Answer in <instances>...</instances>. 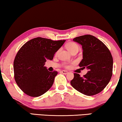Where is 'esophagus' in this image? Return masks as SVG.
<instances>
[{
  "label": "esophagus",
  "mask_w": 122,
  "mask_h": 122,
  "mask_svg": "<svg viewBox=\"0 0 122 122\" xmlns=\"http://www.w3.org/2000/svg\"><path fill=\"white\" fill-rule=\"evenodd\" d=\"M61 73H62L63 74H66L68 73V72H67V71H64V70L61 71Z\"/></svg>",
  "instance_id": "esophagus-1"
}]
</instances>
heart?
Listing matches in <instances>:
<instances>
[{"label": "heart", "instance_id": "1", "mask_svg": "<svg viewBox=\"0 0 122 122\" xmlns=\"http://www.w3.org/2000/svg\"><path fill=\"white\" fill-rule=\"evenodd\" d=\"M66 48L67 49H68L69 51L71 52H71H72L74 50L79 49L78 45L77 44H76V43H74V42L68 43L66 45ZM65 67L67 68V67H69V65L67 64H65Z\"/></svg>", "mask_w": 122, "mask_h": 122}]
</instances>
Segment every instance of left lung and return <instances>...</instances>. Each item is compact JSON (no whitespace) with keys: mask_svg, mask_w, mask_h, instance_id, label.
<instances>
[{"mask_svg":"<svg viewBox=\"0 0 122 122\" xmlns=\"http://www.w3.org/2000/svg\"><path fill=\"white\" fill-rule=\"evenodd\" d=\"M73 41L82 45L83 59L79 66L88 69L83 77L74 73L71 84L76 90L87 96L99 94L108 84L112 76L113 57L105 44L93 36L87 34Z\"/></svg>","mask_w":122,"mask_h":122,"instance_id":"8db88e82","label":"left lung"}]
</instances>
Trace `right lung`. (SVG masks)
Listing matches in <instances>:
<instances>
[{"instance_id": "1", "label": "right lung", "mask_w": 122, "mask_h": 122, "mask_svg": "<svg viewBox=\"0 0 122 122\" xmlns=\"http://www.w3.org/2000/svg\"><path fill=\"white\" fill-rule=\"evenodd\" d=\"M65 41L37 37L28 41L20 49L14 61V78L24 93L38 97L50 89L58 73L48 71L45 63L53 59L54 54Z\"/></svg>"}]
</instances>
